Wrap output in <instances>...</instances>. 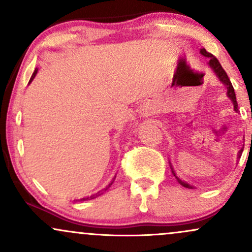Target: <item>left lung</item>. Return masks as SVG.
Masks as SVG:
<instances>
[{"label": "left lung", "instance_id": "obj_1", "mask_svg": "<svg viewBox=\"0 0 252 252\" xmlns=\"http://www.w3.org/2000/svg\"><path fill=\"white\" fill-rule=\"evenodd\" d=\"M200 53H201L204 57L209 58V66H210L211 68H212L213 72H215V73L217 74V77L219 78V80H220V82H221L222 84H224V85L227 88V97L230 98L231 100H232V103H233V109H235L236 111H238V104H237L235 90H233L232 84H231L230 79H228L226 72H225L224 68L221 67L220 63L218 62V59H217V58H216L215 56H213V54L209 53V52L205 50V48H201ZM241 153H242V152H239V154H238L239 158H241ZM172 173H173V175L175 176V179H176V180H178L179 184L181 185V186L186 187V189H192V186H190L189 184H187L186 181H182L180 178H178V176H176V174L174 173V170H173V168H172Z\"/></svg>", "mask_w": 252, "mask_h": 252}]
</instances>
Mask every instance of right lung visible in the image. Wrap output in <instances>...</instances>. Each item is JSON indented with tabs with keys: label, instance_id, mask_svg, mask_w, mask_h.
Returning <instances> with one entry per match:
<instances>
[{
	"label": "right lung",
	"instance_id": "1",
	"mask_svg": "<svg viewBox=\"0 0 252 252\" xmlns=\"http://www.w3.org/2000/svg\"><path fill=\"white\" fill-rule=\"evenodd\" d=\"M36 73H37V70L35 68V71H34V72H33V74H32L30 83H32V80L34 79V77H35V74H36ZM111 184H112V182H111ZM111 184H110V185H111ZM94 195H91V196H90V198L88 196V198H83V199H80V201H84V200H90V199H94Z\"/></svg>",
	"mask_w": 252,
	"mask_h": 252
}]
</instances>
